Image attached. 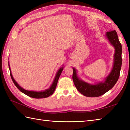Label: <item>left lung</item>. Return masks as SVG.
<instances>
[{
  "label": "left lung",
  "instance_id": "8db88e82",
  "mask_svg": "<svg viewBox=\"0 0 130 130\" xmlns=\"http://www.w3.org/2000/svg\"><path fill=\"white\" fill-rule=\"evenodd\" d=\"M107 37L115 48L114 64L109 75L106 81L95 85H91L80 80L76 75V70L73 68V80L74 85L79 92L88 97H97L107 92L114 87L120 75L122 65V45L118 40L116 31H111L107 32Z\"/></svg>",
  "mask_w": 130,
  "mask_h": 130
}]
</instances>
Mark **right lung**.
<instances>
[{
    "mask_svg": "<svg viewBox=\"0 0 130 130\" xmlns=\"http://www.w3.org/2000/svg\"><path fill=\"white\" fill-rule=\"evenodd\" d=\"M9 70L10 71L9 64ZM62 70H63V68H60L59 70L58 71L56 75V76H55V78L54 79L53 83H52L51 87L50 88L48 89H47L45 91H43V92H34V91H28L27 90H24V89H23L22 88H21L20 86H19L17 83L15 81V80L14 79V78H13V76H12V73H11L10 71V75L11 76V78H12V81L14 83V84H15L17 88L18 89L21 91V92L23 93L24 94H26L27 95L30 96V97L38 99V98H47V97H48V96H49L50 95H52V94L54 93L55 89H56L58 80H59V77L61 75V73H62Z\"/></svg>",
    "mask_w": 130,
    "mask_h": 130,
    "instance_id": "add662e5",
    "label": "right lung"
}]
</instances>
